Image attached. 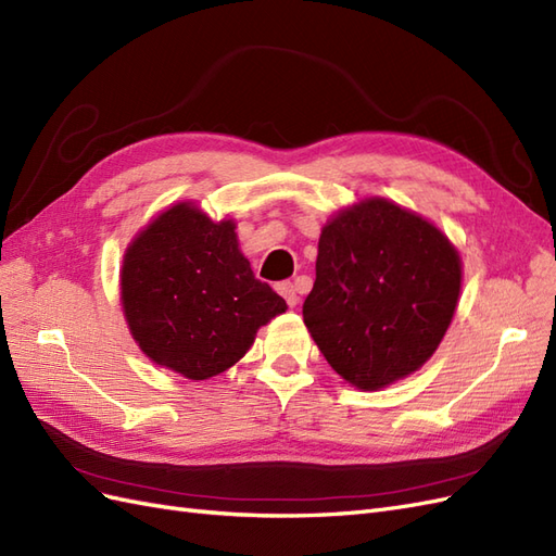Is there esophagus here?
I'll use <instances>...</instances> for the list:
<instances>
[{
    "instance_id": "esophagus-1",
    "label": "esophagus",
    "mask_w": 556,
    "mask_h": 556,
    "mask_svg": "<svg viewBox=\"0 0 556 556\" xmlns=\"http://www.w3.org/2000/svg\"><path fill=\"white\" fill-rule=\"evenodd\" d=\"M276 290H278V294H280L285 301H288L290 308H294V306L299 304V294H296V288H294L292 282H278Z\"/></svg>"
}]
</instances>
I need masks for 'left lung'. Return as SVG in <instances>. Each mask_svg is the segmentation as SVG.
Returning a JSON list of instances; mask_svg holds the SVG:
<instances>
[{
	"label": "left lung",
	"mask_w": 556,
	"mask_h": 556,
	"mask_svg": "<svg viewBox=\"0 0 556 556\" xmlns=\"http://www.w3.org/2000/svg\"><path fill=\"white\" fill-rule=\"evenodd\" d=\"M459 290V252L439 227L387 199H366L319 233L304 323L333 371L371 392L433 355Z\"/></svg>",
	"instance_id": "left-lung-1"
}]
</instances>
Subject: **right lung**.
Segmentation results:
<instances>
[{"label": "right lung", "mask_w": 556, "mask_h": 556, "mask_svg": "<svg viewBox=\"0 0 556 556\" xmlns=\"http://www.w3.org/2000/svg\"><path fill=\"white\" fill-rule=\"evenodd\" d=\"M237 225L182 201L125 252L121 301L134 341L160 366L206 380L250 350L262 325L288 311L252 274Z\"/></svg>", "instance_id": "right-lung-1"}]
</instances>
